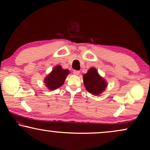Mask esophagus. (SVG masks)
<instances>
[{"label":"esophagus","instance_id":"34e87169","mask_svg":"<svg viewBox=\"0 0 150 150\" xmlns=\"http://www.w3.org/2000/svg\"><path fill=\"white\" fill-rule=\"evenodd\" d=\"M73 73H74V75L78 76V75L80 74V71L79 70H74Z\"/></svg>","mask_w":150,"mask_h":150}]
</instances>
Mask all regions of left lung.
Instances as JSON below:
<instances>
[{
	"instance_id": "obj_1",
	"label": "left lung",
	"mask_w": 150,
	"mask_h": 150,
	"mask_svg": "<svg viewBox=\"0 0 150 150\" xmlns=\"http://www.w3.org/2000/svg\"><path fill=\"white\" fill-rule=\"evenodd\" d=\"M83 80L86 90L94 96H98L105 90L107 81L101 77L96 68L91 67L83 75Z\"/></svg>"
}]
</instances>
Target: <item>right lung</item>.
Masks as SVG:
<instances>
[{
    "label": "right lung",
    "mask_w": 150,
    "mask_h": 150,
    "mask_svg": "<svg viewBox=\"0 0 150 150\" xmlns=\"http://www.w3.org/2000/svg\"><path fill=\"white\" fill-rule=\"evenodd\" d=\"M69 70L63 69L60 65H57L47 76L45 78L44 82L49 90H54L64 84Z\"/></svg>",
    "instance_id": "1"
}]
</instances>
